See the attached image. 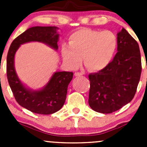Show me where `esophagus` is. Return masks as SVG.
I'll return each mask as SVG.
<instances>
[{
    "instance_id": "34e87169",
    "label": "esophagus",
    "mask_w": 147,
    "mask_h": 147,
    "mask_svg": "<svg viewBox=\"0 0 147 147\" xmlns=\"http://www.w3.org/2000/svg\"><path fill=\"white\" fill-rule=\"evenodd\" d=\"M84 75V72H75V76H80V75Z\"/></svg>"
}]
</instances>
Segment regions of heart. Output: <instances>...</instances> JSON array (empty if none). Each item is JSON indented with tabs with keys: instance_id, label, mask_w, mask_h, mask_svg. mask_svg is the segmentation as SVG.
<instances>
[{
	"instance_id": "1",
	"label": "heart",
	"mask_w": 147,
	"mask_h": 147,
	"mask_svg": "<svg viewBox=\"0 0 147 147\" xmlns=\"http://www.w3.org/2000/svg\"><path fill=\"white\" fill-rule=\"evenodd\" d=\"M117 46V37L112 31L82 28L69 36V45L63 46L62 55L71 69H76L80 65L82 57L89 69L99 71L111 63Z\"/></svg>"
}]
</instances>
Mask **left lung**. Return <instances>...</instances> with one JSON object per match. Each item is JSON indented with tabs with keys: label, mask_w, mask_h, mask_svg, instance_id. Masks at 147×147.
Wrapping results in <instances>:
<instances>
[{
	"label": "left lung",
	"mask_w": 147,
	"mask_h": 147,
	"mask_svg": "<svg viewBox=\"0 0 147 147\" xmlns=\"http://www.w3.org/2000/svg\"><path fill=\"white\" fill-rule=\"evenodd\" d=\"M117 53L98 72L90 74L89 105L103 114L119 110L134 98L142 72L138 42L124 28L117 34Z\"/></svg>",
	"instance_id": "1"
}]
</instances>
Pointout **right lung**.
Masks as SVG:
<instances>
[{"label":"right lung","instance_id":"1","mask_svg":"<svg viewBox=\"0 0 147 147\" xmlns=\"http://www.w3.org/2000/svg\"><path fill=\"white\" fill-rule=\"evenodd\" d=\"M56 29V27L51 26L28 28L12 42L7 55V78L15 99L20 106L36 114L50 115L63 107L73 72H55L42 90L31 91L26 88L18 78L14 68L15 53L21 44L30 41L45 42L57 50L59 35Z\"/></svg>","mask_w":147,"mask_h":147}]
</instances>
